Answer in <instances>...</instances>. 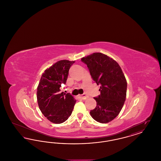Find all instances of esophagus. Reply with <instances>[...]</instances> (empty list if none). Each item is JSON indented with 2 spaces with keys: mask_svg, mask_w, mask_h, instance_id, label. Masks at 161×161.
<instances>
[{
  "mask_svg": "<svg viewBox=\"0 0 161 161\" xmlns=\"http://www.w3.org/2000/svg\"><path fill=\"white\" fill-rule=\"evenodd\" d=\"M79 98H81V99H82V100H86V98H88V96H87V95H86V94H83V95H80V96L79 97Z\"/></svg>",
  "mask_w": 161,
  "mask_h": 161,
  "instance_id": "34e87169",
  "label": "esophagus"
}]
</instances>
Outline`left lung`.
I'll return each mask as SVG.
<instances>
[{
    "mask_svg": "<svg viewBox=\"0 0 161 161\" xmlns=\"http://www.w3.org/2000/svg\"><path fill=\"white\" fill-rule=\"evenodd\" d=\"M81 61L87 64L93 80L101 84V94L94 98L97 106L90 114L97 122L109 123L119 115L126 98L127 83L123 70L115 60L100 53L83 57Z\"/></svg>",
    "mask_w": 161,
    "mask_h": 161,
    "instance_id": "1",
    "label": "left lung"
}]
</instances>
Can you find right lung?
Listing matches in <instances>:
<instances>
[{"label":"right lung","instance_id":"add662e5","mask_svg":"<svg viewBox=\"0 0 161 161\" xmlns=\"http://www.w3.org/2000/svg\"><path fill=\"white\" fill-rule=\"evenodd\" d=\"M75 61L63 60L45 70L37 87L38 107L46 118L54 124L66 121L72 114L76 100L69 93L61 92L70 66Z\"/></svg>","mask_w":161,"mask_h":161}]
</instances>
